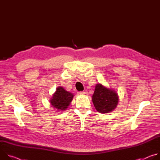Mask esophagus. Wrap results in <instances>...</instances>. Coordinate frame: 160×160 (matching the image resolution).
<instances>
[{
	"instance_id": "esophagus-1",
	"label": "esophagus",
	"mask_w": 160,
	"mask_h": 160,
	"mask_svg": "<svg viewBox=\"0 0 160 160\" xmlns=\"http://www.w3.org/2000/svg\"><path fill=\"white\" fill-rule=\"evenodd\" d=\"M78 94L79 95H84V94H85V91H80V92H78Z\"/></svg>"
}]
</instances>
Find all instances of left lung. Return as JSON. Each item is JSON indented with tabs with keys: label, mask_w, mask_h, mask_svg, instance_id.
Returning <instances> with one entry per match:
<instances>
[{
	"label": "left lung",
	"mask_w": 160,
	"mask_h": 160,
	"mask_svg": "<svg viewBox=\"0 0 160 160\" xmlns=\"http://www.w3.org/2000/svg\"><path fill=\"white\" fill-rule=\"evenodd\" d=\"M92 99L94 107L98 112L108 113L116 108L119 98L116 91L98 83L96 85Z\"/></svg>",
	"instance_id": "8db88e82"
}]
</instances>
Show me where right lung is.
Here are the masks:
<instances>
[{
	"label": "right lung",
	"mask_w": 160,
	"mask_h": 160,
	"mask_svg": "<svg viewBox=\"0 0 160 160\" xmlns=\"http://www.w3.org/2000/svg\"><path fill=\"white\" fill-rule=\"evenodd\" d=\"M73 94L70 92H68L62 87H58L52 98L49 101L52 108L58 111H65L70 106L73 98ZM59 112V111H58Z\"/></svg>",
	"instance_id": "obj_1"
}]
</instances>
